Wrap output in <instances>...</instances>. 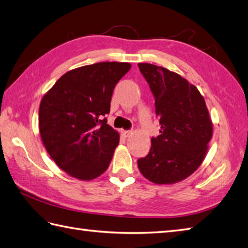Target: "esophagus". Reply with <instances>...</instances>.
Listing matches in <instances>:
<instances>
[{
    "label": "esophagus",
    "instance_id": "1",
    "mask_svg": "<svg viewBox=\"0 0 248 248\" xmlns=\"http://www.w3.org/2000/svg\"><path fill=\"white\" fill-rule=\"evenodd\" d=\"M122 134L125 136V137H129V136L133 134V130H123Z\"/></svg>",
    "mask_w": 248,
    "mask_h": 248
}]
</instances>
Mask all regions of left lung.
<instances>
[{
  "mask_svg": "<svg viewBox=\"0 0 248 248\" xmlns=\"http://www.w3.org/2000/svg\"><path fill=\"white\" fill-rule=\"evenodd\" d=\"M138 67L155 99L160 130L151 139L149 154L138 159L144 178L156 184L184 180L201 165L212 138L204 98L180 75L149 63Z\"/></svg>",
  "mask_w": 248,
  "mask_h": 248,
  "instance_id": "left-lung-1",
  "label": "left lung"
}]
</instances>
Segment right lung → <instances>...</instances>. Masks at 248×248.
Wrapping results in <instances>:
<instances>
[{"mask_svg": "<svg viewBox=\"0 0 248 248\" xmlns=\"http://www.w3.org/2000/svg\"><path fill=\"white\" fill-rule=\"evenodd\" d=\"M129 63L102 62L63 75L39 106V133L61 169L79 180L107 170L120 136L107 124L115 84Z\"/></svg>", "mask_w": 248, "mask_h": 248, "instance_id": "obj_1", "label": "right lung"}]
</instances>
